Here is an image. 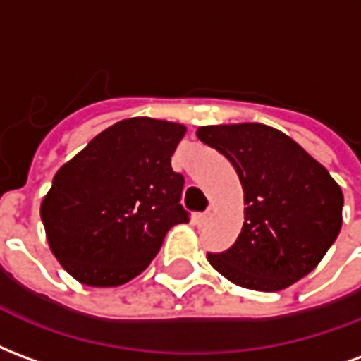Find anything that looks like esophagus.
Listing matches in <instances>:
<instances>
[{
	"label": "esophagus",
	"mask_w": 361,
	"mask_h": 361,
	"mask_svg": "<svg viewBox=\"0 0 361 361\" xmlns=\"http://www.w3.org/2000/svg\"><path fill=\"white\" fill-rule=\"evenodd\" d=\"M212 219V209H209V211L201 212L199 216H197V222H199V226H204V224H209V220Z\"/></svg>",
	"instance_id": "obj_1"
}]
</instances>
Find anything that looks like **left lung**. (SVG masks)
Here are the masks:
<instances>
[{
  "instance_id": "obj_1",
  "label": "left lung",
  "mask_w": 361,
  "mask_h": 361,
  "mask_svg": "<svg viewBox=\"0 0 361 361\" xmlns=\"http://www.w3.org/2000/svg\"><path fill=\"white\" fill-rule=\"evenodd\" d=\"M199 141L216 149L240 176L245 222L232 247L207 253L238 286L276 292L303 279L341 232L344 197L315 158L263 123L207 126Z\"/></svg>"
}]
</instances>
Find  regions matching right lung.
<instances>
[{
    "mask_svg": "<svg viewBox=\"0 0 361 361\" xmlns=\"http://www.w3.org/2000/svg\"><path fill=\"white\" fill-rule=\"evenodd\" d=\"M185 127L131 118L98 133L54 176L40 207L48 243L73 279L119 286L141 274L166 232L189 222L172 154Z\"/></svg>",
    "mask_w": 361,
    "mask_h": 361,
    "instance_id": "1",
    "label": "right lung"
}]
</instances>
